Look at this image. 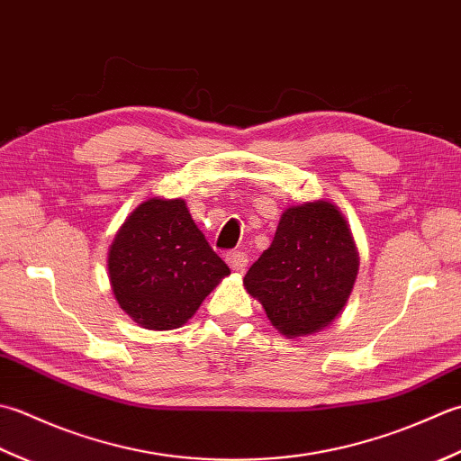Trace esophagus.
I'll use <instances>...</instances> for the list:
<instances>
[{
    "instance_id": "obj_1",
    "label": "esophagus",
    "mask_w": 461,
    "mask_h": 461,
    "mask_svg": "<svg viewBox=\"0 0 461 461\" xmlns=\"http://www.w3.org/2000/svg\"><path fill=\"white\" fill-rule=\"evenodd\" d=\"M224 260H227V265H229L234 272H242L244 267L249 265V257L244 255V252H240V250L227 252V257H224Z\"/></svg>"
}]
</instances>
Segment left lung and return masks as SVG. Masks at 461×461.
I'll list each match as a JSON object with an SVG mask.
<instances>
[{"label": "left lung", "instance_id": "left-lung-1", "mask_svg": "<svg viewBox=\"0 0 461 461\" xmlns=\"http://www.w3.org/2000/svg\"><path fill=\"white\" fill-rule=\"evenodd\" d=\"M360 255L340 209L330 201L290 204L270 247L244 276L247 293L286 338L330 326L348 303Z\"/></svg>", "mask_w": 461, "mask_h": 461}]
</instances>
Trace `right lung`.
Segmentation results:
<instances>
[{"label": "right lung", "instance_id": "obj_1", "mask_svg": "<svg viewBox=\"0 0 461 461\" xmlns=\"http://www.w3.org/2000/svg\"><path fill=\"white\" fill-rule=\"evenodd\" d=\"M107 270L117 304L147 330L181 328L230 275L186 203L161 196L140 203L121 224Z\"/></svg>", "mask_w": 461, "mask_h": 461}]
</instances>
